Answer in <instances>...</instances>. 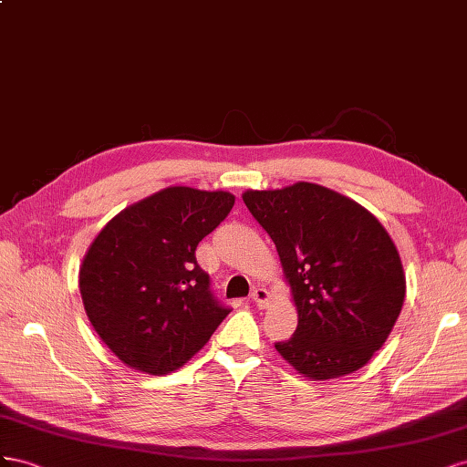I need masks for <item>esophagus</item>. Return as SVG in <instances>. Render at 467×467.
<instances>
[{
	"mask_svg": "<svg viewBox=\"0 0 467 467\" xmlns=\"http://www.w3.org/2000/svg\"><path fill=\"white\" fill-rule=\"evenodd\" d=\"M250 299L256 303V307H260V309H265L270 305V293H268V289L265 287H254L252 289V293H250Z\"/></svg>",
	"mask_w": 467,
	"mask_h": 467,
	"instance_id": "34e87169",
	"label": "esophagus"
}]
</instances>
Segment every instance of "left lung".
<instances>
[{
  "label": "left lung",
  "mask_w": 467,
  "mask_h": 467,
  "mask_svg": "<svg viewBox=\"0 0 467 467\" xmlns=\"http://www.w3.org/2000/svg\"><path fill=\"white\" fill-rule=\"evenodd\" d=\"M243 202L275 244L297 328L275 350L301 376L325 381L364 368L405 301L397 246L368 209L318 183L248 190Z\"/></svg>",
  "instance_id": "obj_1"
}]
</instances>
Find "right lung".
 <instances>
[{"mask_svg": "<svg viewBox=\"0 0 467 467\" xmlns=\"http://www.w3.org/2000/svg\"><path fill=\"white\" fill-rule=\"evenodd\" d=\"M234 195L171 185L115 215L79 265L91 327L132 369L166 376L209 342L231 309L213 297L195 248Z\"/></svg>", "mask_w": 467, "mask_h": 467, "instance_id": "obj_1", "label": "right lung"}]
</instances>
